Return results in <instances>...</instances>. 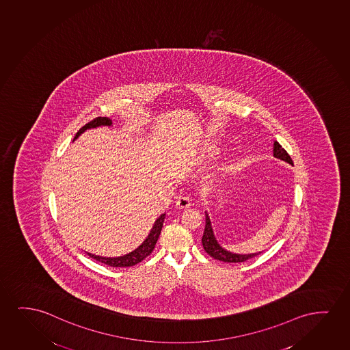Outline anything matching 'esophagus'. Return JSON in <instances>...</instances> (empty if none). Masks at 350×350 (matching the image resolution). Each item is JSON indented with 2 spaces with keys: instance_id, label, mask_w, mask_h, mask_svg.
Returning <instances> with one entry per match:
<instances>
[{
  "instance_id": "esophagus-1",
  "label": "esophagus",
  "mask_w": 350,
  "mask_h": 350,
  "mask_svg": "<svg viewBox=\"0 0 350 350\" xmlns=\"http://www.w3.org/2000/svg\"><path fill=\"white\" fill-rule=\"evenodd\" d=\"M191 206V200L190 197L179 196L176 201V208L177 209H187L189 206Z\"/></svg>"
}]
</instances>
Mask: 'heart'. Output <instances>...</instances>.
<instances>
[{
  "label": "heart",
  "mask_w": 350,
  "mask_h": 350,
  "mask_svg": "<svg viewBox=\"0 0 350 350\" xmlns=\"http://www.w3.org/2000/svg\"><path fill=\"white\" fill-rule=\"evenodd\" d=\"M217 153H219V148L216 147L215 144H209L206 148V154L208 157H213Z\"/></svg>",
  "instance_id": "b5f03b06"
}]
</instances>
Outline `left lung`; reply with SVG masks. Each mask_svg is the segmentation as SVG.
Returning <instances> with one entry per match:
<instances>
[{
    "label": "left lung",
    "instance_id": "left-lung-1",
    "mask_svg": "<svg viewBox=\"0 0 350 350\" xmlns=\"http://www.w3.org/2000/svg\"><path fill=\"white\" fill-rule=\"evenodd\" d=\"M273 152L275 158L280 159V160H282V161H286V163H289V165H293V160L291 159V157H289V154L282 148V146L278 144V141L273 142ZM202 245H203V247H204V251H206V254H209L211 257H213L214 259H217V260H221V262H227V263H240V262H245V260H247V259L254 258L257 254H260V252L249 254H233V252L224 249V247L217 243V240H216L215 235H214V230H213V227H211V219H209V215H208L206 211V228H204V233H203V237H202Z\"/></svg>",
    "mask_w": 350,
    "mask_h": 350
}]
</instances>
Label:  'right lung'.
I'll return each instance as SVG.
<instances>
[{"instance_id":"1","label":"right lung","mask_w":350,"mask_h":350,"mask_svg":"<svg viewBox=\"0 0 350 350\" xmlns=\"http://www.w3.org/2000/svg\"><path fill=\"white\" fill-rule=\"evenodd\" d=\"M112 125V120L107 117H98L96 120H91L90 123H87L86 125H83L81 129L77 131V135L74 139H77L82 133H85L86 130L94 129L98 126H111ZM165 216L166 214H161L159 216L157 221L154 222L153 228L149 232L148 237L146 238L144 243L139 245L137 249H135L134 251H131L129 254H124V256H120V257H101V256H96V254H87L92 257V258L96 259L98 262L101 263L107 264L110 267L113 268H125V267H133L135 264L142 262L146 257H148L149 254L153 252L154 247L157 245L158 241L159 235L161 233L163 230V220H165Z\"/></svg>"}]
</instances>
